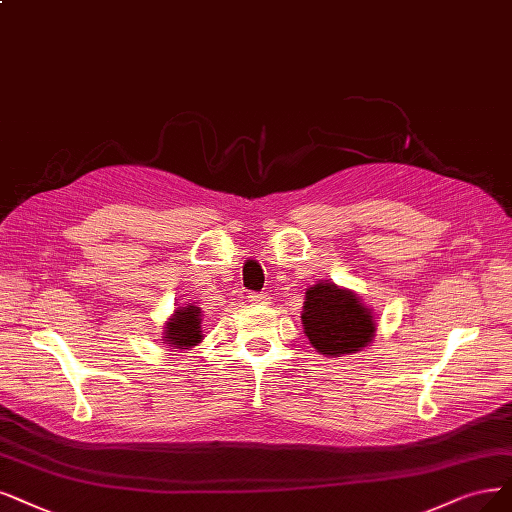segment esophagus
I'll return each instance as SVG.
<instances>
[{
    "mask_svg": "<svg viewBox=\"0 0 512 512\" xmlns=\"http://www.w3.org/2000/svg\"><path fill=\"white\" fill-rule=\"evenodd\" d=\"M249 297V301H253V304H268V293H249L246 295Z\"/></svg>",
    "mask_w": 512,
    "mask_h": 512,
    "instance_id": "34e87169",
    "label": "esophagus"
}]
</instances>
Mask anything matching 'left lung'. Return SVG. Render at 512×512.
<instances>
[{"instance_id": "left-lung-1", "label": "left lung", "mask_w": 512, "mask_h": 512, "mask_svg": "<svg viewBox=\"0 0 512 512\" xmlns=\"http://www.w3.org/2000/svg\"><path fill=\"white\" fill-rule=\"evenodd\" d=\"M301 325L310 344L325 356L358 352L375 333L373 316L361 299L331 282H318L308 289Z\"/></svg>"}]
</instances>
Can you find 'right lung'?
<instances>
[{"label":"right lung","instance_id":"add662e5","mask_svg":"<svg viewBox=\"0 0 512 512\" xmlns=\"http://www.w3.org/2000/svg\"><path fill=\"white\" fill-rule=\"evenodd\" d=\"M200 320H202L200 310L196 306L179 308L175 316L170 318V323L164 327L166 342L173 344V348H181V350L196 346L202 339Z\"/></svg>","mask_w":512,"mask_h":512}]
</instances>
